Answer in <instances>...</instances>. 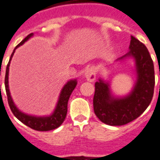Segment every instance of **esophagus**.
I'll list each match as a JSON object with an SVG mask.
<instances>
[{
	"mask_svg": "<svg viewBox=\"0 0 160 160\" xmlns=\"http://www.w3.org/2000/svg\"><path fill=\"white\" fill-rule=\"evenodd\" d=\"M85 76L87 78V80L90 82H92L96 79V73L93 68H89L86 70L85 72Z\"/></svg>",
	"mask_w": 160,
	"mask_h": 160,
	"instance_id": "1",
	"label": "esophagus"
}]
</instances>
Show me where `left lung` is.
Here are the masks:
<instances>
[{"mask_svg": "<svg viewBox=\"0 0 160 160\" xmlns=\"http://www.w3.org/2000/svg\"><path fill=\"white\" fill-rule=\"evenodd\" d=\"M126 58L134 60L137 74V80L130 93L122 98L115 97L111 94L108 82L99 79L95 83L94 113L101 122L111 126L124 125L139 118L148 107L153 96L154 67L147 47L131 36L129 51L117 61Z\"/></svg>", "mask_w": 160, "mask_h": 160, "instance_id": "left-lung-1", "label": "left lung"}]
</instances>
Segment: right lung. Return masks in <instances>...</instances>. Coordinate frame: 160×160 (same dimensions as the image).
<instances>
[{
    "label": "right lung",
    "instance_id": "add662e5",
    "mask_svg": "<svg viewBox=\"0 0 160 160\" xmlns=\"http://www.w3.org/2000/svg\"><path fill=\"white\" fill-rule=\"evenodd\" d=\"M33 36V33H31L28 36L26 37V38L22 40L19 42L18 45L16 46L15 49H13L12 55L10 56V59L8 63L7 66V69H6V75H5V88L6 92H7V96H8V101L9 107L12 111V114L15 116L16 118H18L21 122L26 124V126H28L31 128H32L34 130L38 131H49L55 129L56 128L61 126V124L62 123L65 118H66L67 112H68V102L69 99V97L71 93L73 92V89L75 88L77 85L76 80H71L68 81L66 85L63 87L62 89V92L60 93L59 99L56 104V109L53 112L52 114L48 117H35V116H30L26 113H23L22 111H20L16 107V105L13 103L12 99V97L10 95V91H9L8 87V72H9V66H10V62L12 60V57L13 54L15 52V49L22 45L23 43L26 42L30 38ZM1 72V71H0ZM1 74V73H0Z\"/></svg>",
    "mask_w": 160,
    "mask_h": 160
}]
</instances>
